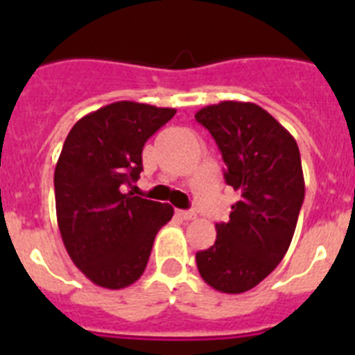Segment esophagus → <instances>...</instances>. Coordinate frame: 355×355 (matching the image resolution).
Instances as JSON below:
<instances>
[{"instance_id":"obj_1","label":"esophagus","mask_w":355,"mask_h":355,"mask_svg":"<svg viewBox=\"0 0 355 355\" xmlns=\"http://www.w3.org/2000/svg\"><path fill=\"white\" fill-rule=\"evenodd\" d=\"M178 215H180L183 220H192V218H196V211H193V209H180Z\"/></svg>"}]
</instances>
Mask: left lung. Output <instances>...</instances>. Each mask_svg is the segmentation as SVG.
I'll return each mask as SVG.
<instances>
[{
    "instance_id": "1",
    "label": "left lung",
    "mask_w": 355,
    "mask_h": 355,
    "mask_svg": "<svg viewBox=\"0 0 355 355\" xmlns=\"http://www.w3.org/2000/svg\"><path fill=\"white\" fill-rule=\"evenodd\" d=\"M196 121L215 139L225 183L240 192L216 240L196 254L200 277L222 293L259 284L284 258L304 202L299 146L254 103L222 101L200 108Z\"/></svg>"
}]
</instances>
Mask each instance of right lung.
<instances>
[{
	"label": "right lung",
	"mask_w": 355,
	"mask_h": 355,
	"mask_svg": "<svg viewBox=\"0 0 355 355\" xmlns=\"http://www.w3.org/2000/svg\"><path fill=\"white\" fill-rule=\"evenodd\" d=\"M174 108L119 101L72 126L55 168L56 220L74 265L94 284L121 290L146 270L171 205L124 193L142 172L149 137Z\"/></svg>",
	"instance_id": "right-lung-1"
}]
</instances>
